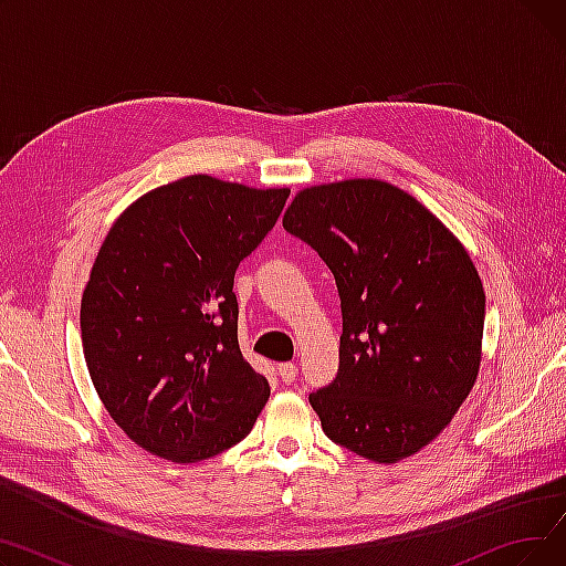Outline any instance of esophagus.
I'll use <instances>...</instances> for the list:
<instances>
[{"label":"esophagus","instance_id":"1","mask_svg":"<svg viewBox=\"0 0 566 566\" xmlns=\"http://www.w3.org/2000/svg\"><path fill=\"white\" fill-rule=\"evenodd\" d=\"M277 374L289 385L295 380V376H298V367H295L293 363H282V365H277Z\"/></svg>","mask_w":566,"mask_h":566}]
</instances>
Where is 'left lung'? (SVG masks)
I'll use <instances>...</instances> for the list:
<instances>
[{"mask_svg": "<svg viewBox=\"0 0 566 566\" xmlns=\"http://www.w3.org/2000/svg\"><path fill=\"white\" fill-rule=\"evenodd\" d=\"M282 224L331 268L342 301L337 378L310 395L325 436L374 463L418 454L480 374L486 295L468 250L378 178L303 188Z\"/></svg>", "mask_w": 566, "mask_h": 566, "instance_id": "left-lung-1", "label": "left lung"}]
</instances>
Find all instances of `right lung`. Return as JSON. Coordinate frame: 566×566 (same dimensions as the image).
Returning <instances> with one entry per match:
<instances>
[{
  "instance_id": "1",
  "label": "right lung",
  "mask_w": 566,
  "mask_h": 566,
  "mask_svg": "<svg viewBox=\"0 0 566 566\" xmlns=\"http://www.w3.org/2000/svg\"><path fill=\"white\" fill-rule=\"evenodd\" d=\"M289 192L192 174L109 227L82 293V350L109 418L142 450L197 463L252 431L271 385L238 346L233 275Z\"/></svg>"
}]
</instances>
